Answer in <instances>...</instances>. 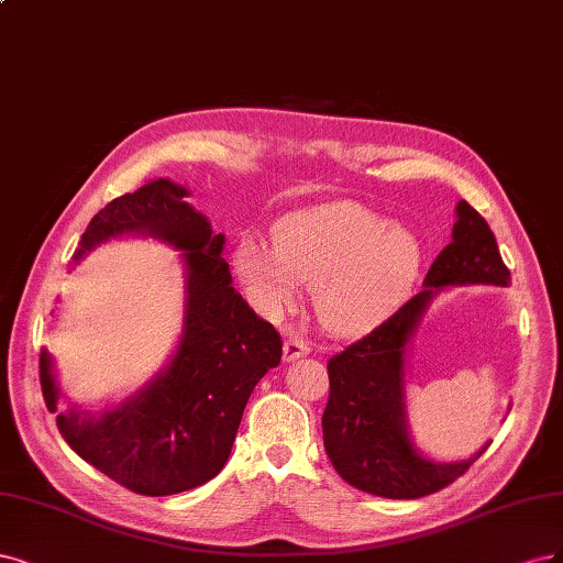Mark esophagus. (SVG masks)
<instances>
[{
  "label": "esophagus",
  "mask_w": 563,
  "mask_h": 563,
  "mask_svg": "<svg viewBox=\"0 0 563 563\" xmlns=\"http://www.w3.org/2000/svg\"><path fill=\"white\" fill-rule=\"evenodd\" d=\"M308 351H311V349H308L306 341H301L299 336H289L285 341V346H283V357L287 362H292V360H299V357L308 355Z\"/></svg>",
  "instance_id": "34e87169"
}]
</instances>
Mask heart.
<instances>
[{
	"label": "heart",
	"mask_w": 563,
	"mask_h": 563,
	"mask_svg": "<svg viewBox=\"0 0 563 563\" xmlns=\"http://www.w3.org/2000/svg\"><path fill=\"white\" fill-rule=\"evenodd\" d=\"M421 235L360 203H330L289 214L276 245L245 235L235 247L239 278L264 311L292 306L313 287L324 330L355 334L384 320L413 287L423 266Z\"/></svg>",
	"instance_id": "heart-1"
}]
</instances>
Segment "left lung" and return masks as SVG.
Returning <instances> with one entry per match:
<instances>
[{
    "label": "left lung",
    "instance_id": "8db88e82",
    "mask_svg": "<svg viewBox=\"0 0 563 563\" xmlns=\"http://www.w3.org/2000/svg\"><path fill=\"white\" fill-rule=\"evenodd\" d=\"M510 285L494 231L465 201L451 243L432 262L423 289L374 332L328 362L330 400L322 413L324 451L351 486L384 498H423L459 479L488 449L465 461H434L413 444L407 413V357L428 306L446 287Z\"/></svg>",
    "mask_w": 563,
    "mask_h": 563
}]
</instances>
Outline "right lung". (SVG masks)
<instances>
[{
	"instance_id": "add662e5",
	"label": "right lung",
	"mask_w": 563,
	"mask_h": 563,
	"mask_svg": "<svg viewBox=\"0 0 563 563\" xmlns=\"http://www.w3.org/2000/svg\"><path fill=\"white\" fill-rule=\"evenodd\" d=\"M189 189L158 177L107 203L86 227L75 262L98 245L144 235L179 250L185 318L175 353L125 400L58 411L53 357L40 355L42 393L65 442L79 456L142 496H173L210 482L224 467L243 409L260 378L278 367L280 334L231 285L224 233L187 203Z\"/></svg>"
}]
</instances>
